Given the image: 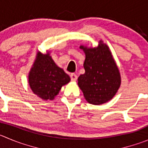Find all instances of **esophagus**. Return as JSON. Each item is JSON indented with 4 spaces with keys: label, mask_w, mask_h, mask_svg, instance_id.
<instances>
[{
    "label": "esophagus",
    "mask_w": 148,
    "mask_h": 148,
    "mask_svg": "<svg viewBox=\"0 0 148 148\" xmlns=\"http://www.w3.org/2000/svg\"><path fill=\"white\" fill-rule=\"evenodd\" d=\"M70 77H71V80H72V81H76V80H77V76L76 75V74H74V73H72V74H71Z\"/></svg>",
    "instance_id": "obj_1"
}]
</instances>
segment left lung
<instances>
[{
  "label": "left lung",
  "mask_w": 148,
  "mask_h": 148,
  "mask_svg": "<svg viewBox=\"0 0 148 148\" xmlns=\"http://www.w3.org/2000/svg\"><path fill=\"white\" fill-rule=\"evenodd\" d=\"M85 54V74L78 77V85L88 103L101 105L112 99L121 87L119 69L107 44L102 40L96 47L80 45Z\"/></svg>",
  "instance_id": "obj_1"
}]
</instances>
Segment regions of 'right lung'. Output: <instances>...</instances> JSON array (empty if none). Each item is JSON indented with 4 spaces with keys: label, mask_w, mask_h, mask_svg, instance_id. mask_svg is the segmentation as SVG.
<instances>
[{
    "label": "right lung",
    "mask_w": 148,
    "mask_h": 148,
    "mask_svg": "<svg viewBox=\"0 0 148 148\" xmlns=\"http://www.w3.org/2000/svg\"><path fill=\"white\" fill-rule=\"evenodd\" d=\"M27 81L33 93L38 97L43 100H53L71 79L63 69L56 65L49 52L43 54L38 51Z\"/></svg>",
    "instance_id": "right-lung-1"
}]
</instances>
